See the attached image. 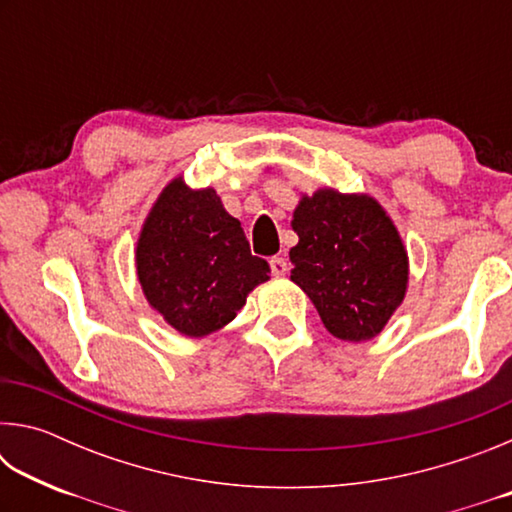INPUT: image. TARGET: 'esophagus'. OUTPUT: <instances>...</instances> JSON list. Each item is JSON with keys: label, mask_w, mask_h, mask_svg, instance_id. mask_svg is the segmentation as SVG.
Instances as JSON below:
<instances>
[{"label": "esophagus", "mask_w": 512, "mask_h": 512, "mask_svg": "<svg viewBox=\"0 0 512 512\" xmlns=\"http://www.w3.org/2000/svg\"><path fill=\"white\" fill-rule=\"evenodd\" d=\"M271 271H273L275 277H282L284 273L289 271L287 259H284V257H271Z\"/></svg>", "instance_id": "1"}]
</instances>
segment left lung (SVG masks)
Returning <instances> with one entry per match:
<instances>
[{"label": "left lung", "instance_id": "obj_1", "mask_svg": "<svg viewBox=\"0 0 512 512\" xmlns=\"http://www.w3.org/2000/svg\"><path fill=\"white\" fill-rule=\"evenodd\" d=\"M298 244L291 282L307 293L336 339L370 341L409 289V253L377 198L320 187L293 210Z\"/></svg>", "mask_w": 512, "mask_h": 512}]
</instances>
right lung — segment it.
Here are the masks:
<instances>
[{"mask_svg":"<svg viewBox=\"0 0 512 512\" xmlns=\"http://www.w3.org/2000/svg\"><path fill=\"white\" fill-rule=\"evenodd\" d=\"M137 280L155 314L189 339L228 325L248 293L268 280L266 259L250 255L241 223L212 187L169 180L142 223Z\"/></svg>","mask_w":512,"mask_h":512,"instance_id":"right-lung-1","label":"right lung"}]
</instances>
